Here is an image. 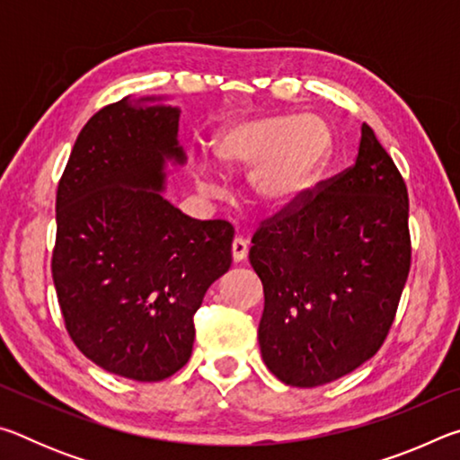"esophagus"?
<instances>
[{"mask_svg": "<svg viewBox=\"0 0 460 460\" xmlns=\"http://www.w3.org/2000/svg\"><path fill=\"white\" fill-rule=\"evenodd\" d=\"M247 252H249V247H247V241H245L243 237H235V239H233V243H231V255H233V260H235V261L245 260V258H247Z\"/></svg>", "mask_w": 460, "mask_h": 460, "instance_id": "obj_1", "label": "esophagus"}]
</instances>
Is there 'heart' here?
Segmentation results:
<instances>
[{"label": "heart", "mask_w": 460, "mask_h": 460, "mask_svg": "<svg viewBox=\"0 0 460 460\" xmlns=\"http://www.w3.org/2000/svg\"><path fill=\"white\" fill-rule=\"evenodd\" d=\"M331 152L329 126L316 115H263L231 123L215 139L217 160L227 170H253L252 189L270 208H288L313 189ZM199 182L215 190L211 168Z\"/></svg>", "instance_id": "heart-1"}]
</instances>
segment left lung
Instances as JSON below:
<instances>
[{"instance_id":"obj_1","label":"left lung","mask_w":460,"mask_h":460,"mask_svg":"<svg viewBox=\"0 0 460 460\" xmlns=\"http://www.w3.org/2000/svg\"><path fill=\"white\" fill-rule=\"evenodd\" d=\"M408 189L363 123L355 164L263 219L249 261L263 286V363L294 387L359 367L392 329L411 263Z\"/></svg>"}]
</instances>
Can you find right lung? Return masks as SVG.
<instances>
[{"mask_svg": "<svg viewBox=\"0 0 460 460\" xmlns=\"http://www.w3.org/2000/svg\"><path fill=\"white\" fill-rule=\"evenodd\" d=\"M178 109L115 101L93 115L57 190L52 279L68 337L93 363L162 381L190 359L194 314L231 266L233 227L158 192L182 162Z\"/></svg>", "mask_w": 460, "mask_h": 460, "instance_id": "obj_1", "label": "right lung"}]
</instances>
